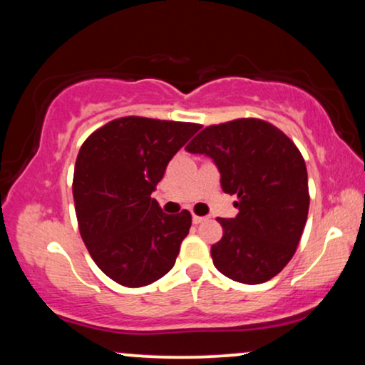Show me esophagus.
Listing matches in <instances>:
<instances>
[{"label": "esophagus", "instance_id": "1", "mask_svg": "<svg viewBox=\"0 0 365 365\" xmlns=\"http://www.w3.org/2000/svg\"><path fill=\"white\" fill-rule=\"evenodd\" d=\"M192 221H194V225H199V223H202V221H206V217L194 215V216H192Z\"/></svg>", "mask_w": 365, "mask_h": 365}]
</instances>
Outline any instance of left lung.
<instances>
[{
  "label": "left lung",
  "mask_w": 365,
  "mask_h": 365,
  "mask_svg": "<svg viewBox=\"0 0 365 365\" xmlns=\"http://www.w3.org/2000/svg\"><path fill=\"white\" fill-rule=\"evenodd\" d=\"M215 159L238 215L217 217L223 237L211 247L216 269L259 284L290 262L309 212L307 168L299 148L269 121L238 118L206 127L185 148Z\"/></svg>",
  "instance_id": "1"
}]
</instances>
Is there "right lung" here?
I'll return each mask as SVG.
<instances>
[{
  "label": "right lung",
  "instance_id": "add662e5",
  "mask_svg": "<svg viewBox=\"0 0 365 365\" xmlns=\"http://www.w3.org/2000/svg\"><path fill=\"white\" fill-rule=\"evenodd\" d=\"M199 123L123 116L87 137L73 171L81 237L113 282L128 288L154 283L173 267L192 215H166L150 199L170 159Z\"/></svg>",
  "mask_w": 365,
  "mask_h": 365
}]
</instances>
